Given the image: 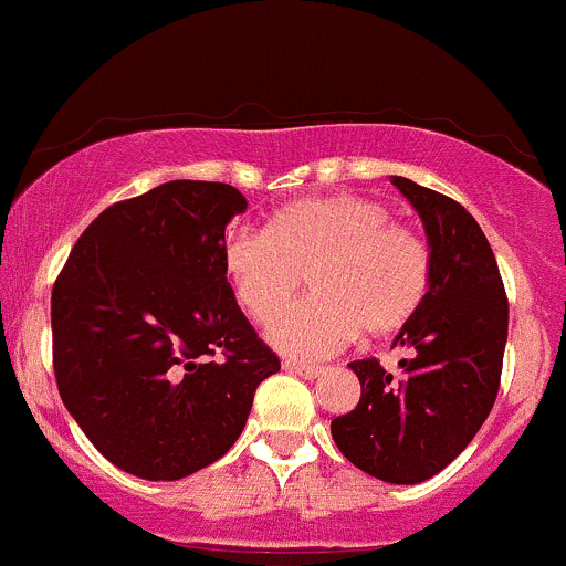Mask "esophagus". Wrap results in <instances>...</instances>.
Listing matches in <instances>:
<instances>
[{"instance_id": "obj_1", "label": "esophagus", "mask_w": 566, "mask_h": 566, "mask_svg": "<svg viewBox=\"0 0 566 566\" xmlns=\"http://www.w3.org/2000/svg\"><path fill=\"white\" fill-rule=\"evenodd\" d=\"M283 367L289 369V373L300 375V378H305V380H313V378H318V375H321V367H318V364H305V361H285Z\"/></svg>"}]
</instances>
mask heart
Listing matches in <instances>:
<instances>
[{
    "label": "heart",
    "instance_id": "1",
    "mask_svg": "<svg viewBox=\"0 0 566 566\" xmlns=\"http://www.w3.org/2000/svg\"><path fill=\"white\" fill-rule=\"evenodd\" d=\"M223 270L259 324L282 313L308 275L314 294L270 326L272 345L294 358L337 354L361 326L367 334L402 329L431 289L427 240L358 193L302 199L272 218L270 232L234 227Z\"/></svg>",
    "mask_w": 566,
    "mask_h": 566
}]
</instances>
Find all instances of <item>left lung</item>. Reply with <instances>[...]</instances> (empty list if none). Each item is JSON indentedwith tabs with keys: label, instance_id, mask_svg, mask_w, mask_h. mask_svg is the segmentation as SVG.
<instances>
[{
	"label": "left lung",
	"instance_id": "1",
	"mask_svg": "<svg viewBox=\"0 0 566 566\" xmlns=\"http://www.w3.org/2000/svg\"><path fill=\"white\" fill-rule=\"evenodd\" d=\"M421 216L431 289L394 345L410 348L402 378L378 358L350 361L361 399L332 421L339 453L386 483L416 485L446 470L489 418L507 343V296L483 229L459 202L391 180Z\"/></svg>",
	"mask_w": 566,
	"mask_h": 566
}]
</instances>
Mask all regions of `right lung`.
Segmentation results:
<instances>
[{"instance_id":"add662e5","label":"right lung","mask_w":566,"mask_h":566,"mask_svg":"<svg viewBox=\"0 0 566 566\" xmlns=\"http://www.w3.org/2000/svg\"><path fill=\"white\" fill-rule=\"evenodd\" d=\"M245 208L227 184L169 180L99 212L53 285L62 402L129 475L180 480L221 459L281 369L223 270Z\"/></svg>"}]
</instances>
